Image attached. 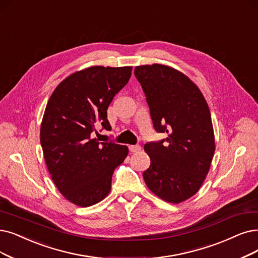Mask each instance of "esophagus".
Listing matches in <instances>:
<instances>
[{
	"instance_id": "1",
	"label": "esophagus",
	"mask_w": 258,
	"mask_h": 258,
	"mask_svg": "<svg viewBox=\"0 0 258 258\" xmlns=\"http://www.w3.org/2000/svg\"><path fill=\"white\" fill-rule=\"evenodd\" d=\"M141 146L140 145H131V146H129V150H130V152H132V153H136V152H139L140 150H141Z\"/></svg>"
}]
</instances>
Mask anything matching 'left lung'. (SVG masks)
I'll use <instances>...</instances> for the list:
<instances>
[{"mask_svg": "<svg viewBox=\"0 0 258 258\" xmlns=\"http://www.w3.org/2000/svg\"><path fill=\"white\" fill-rule=\"evenodd\" d=\"M135 75L145 93L153 128L167 138L144 149L150 166L143 172L148 188L161 199L180 203L197 192L215 152L209 106L194 82L162 64L142 66Z\"/></svg>", "mask_w": 258, "mask_h": 258, "instance_id": "8db88e82", "label": "left lung"}]
</instances>
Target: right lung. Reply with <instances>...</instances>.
<instances>
[{
	"mask_svg": "<svg viewBox=\"0 0 258 258\" xmlns=\"http://www.w3.org/2000/svg\"><path fill=\"white\" fill-rule=\"evenodd\" d=\"M131 67H92L67 77L46 105L40 142L50 177L79 207L98 203L110 192L112 174L128 154L114 142L93 139L111 130L107 109L127 85Z\"/></svg>",
	"mask_w": 258,
	"mask_h": 258,
	"instance_id": "obj_1",
	"label": "right lung"
}]
</instances>
